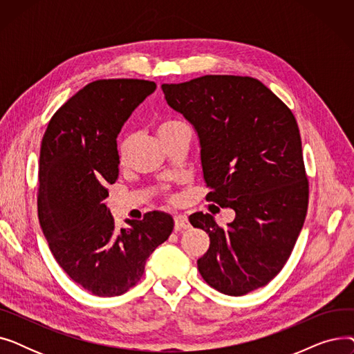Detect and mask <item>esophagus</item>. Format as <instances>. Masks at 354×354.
Returning a JSON list of instances; mask_svg holds the SVG:
<instances>
[{
  "label": "esophagus",
  "instance_id": "34e87169",
  "mask_svg": "<svg viewBox=\"0 0 354 354\" xmlns=\"http://www.w3.org/2000/svg\"><path fill=\"white\" fill-rule=\"evenodd\" d=\"M174 219H175V231L188 230L191 227L187 215H175Z\"/></svg>",
  "mask_w": 354,
  "mask_h": 354
}]
</instances>
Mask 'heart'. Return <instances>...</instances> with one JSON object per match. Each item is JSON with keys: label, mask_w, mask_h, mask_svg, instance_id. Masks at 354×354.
<instances>
[{"label": "heart", "mask_w": 354, "mask_h": 354, "mask_svg": "<svg viewBox=\"0 0 354 354\" xmlns=\"http://www.w3.org/2000/svg\"><path fill=\"white\" fill-rule=\"evenodd\" d=\"M182 127H187V124L174 118H165L156 123V133L160 138V140H163L166 136H169L171 133L176 132V130ZM130 149H132V138L129 135L122 136L118 142V159L120 163H126Z\"/></svg>", "instance_id": "heart-1"}]
</instances>
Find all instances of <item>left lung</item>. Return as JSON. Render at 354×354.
Wrapping results in <instances>:
<instances>
[{
	"label": "left lung",
	"instance_id": "obj_1",
	"mask_svg": "<svg viewBox=\"0 0 354 354\" xmlns=\"http://www.w3.org/2000/svg\"><path fill=\"white\" fill-rule=\"evenodd\" d=\"M165 99L199 138L207 201L232 208L225 228L212 215L189 222L207 231L209 248L198 270L212 288L244 295L280 272L300 235L308 207L301 138L292 111L261 82L208 74L162 84Z\"/></svg>",
	"mask_w": 354,
	"mask_h": 354
}]
</instances>
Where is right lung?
<instances>
[{
  "label": "right lung",
  "instance_id": "right-lung-1",
  "mask_svg": "<svg viewBox=\"0 0 354 354\" xmlns=\"http://www.w3.org/2000/svg\"><path fill=\"white\" fill-rule=\"evenodd\" d=\"M156 88L139 79L88 83L48 122L41 140L37 209L55 261L74 283L99 297L135 287L146 259L169 238L174 219L147 212L120 231L106 207L119 176L118 142L132 111Z\"/></svg>",
  "mask_w": 354,
  "mask_h": 354
}]
</instances>
